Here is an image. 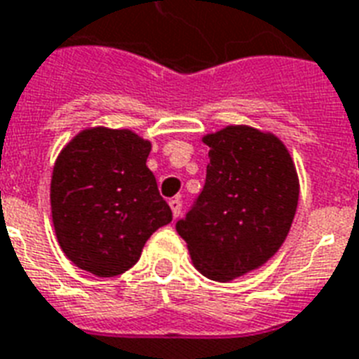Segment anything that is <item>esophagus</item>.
Instances as JSON below:
<instances>
[{"mask_svg": "<svg viewBox=\"0 0 359 359\" xmlns=\"http://www.w3.org/2000/svg\"><path fill=\"white\" fill-rule=\"evenodd\" d=\"M169 207H171V210H173L175 218H179L180 212H182V201H180L179 197L171 199V201H169Z\"/></svg>", "mask_w": 359, "mask_h": 359, "instance_id": "esophagus-1", "label": "esophagus"}]
</instances>
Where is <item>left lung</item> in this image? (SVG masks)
Masks as SVG:
<instances>
[{"label":"left lung","instance_id":"left-lung-1","mask_svg":"<svg viewBox=\"0 0 359 359\" xmlns=\"http://www.w3.org/2000/svg\"><path fill=\"white\" fill-rule=\"evenodd\" d=\"M207 179L177 222L197 270L227 281L255 270L281 248L298 205V177L278 137L227 126L205 137Z\"/></svg>","mask_w":359,"mask_h":359}]
</instances>
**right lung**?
Returning a JSON list of instances; mask_svg holds the SVG:
<instances>
[{"mask_svg": "<svg viewBox=\"0 0 359 359\" xmlns=\"http://www.w3.org/2000/svg\"><path fill=\"white\" fill-rule=\"evenodd\" d=\"M151 143L130 130L89 128L53 165L52 218L59 245L76 266L114 278L140 261L173 212L147 168Z\"/></svg>", "mask_w": 359, "mask_h": 359, "instance_id": "obj_1", "label": "right lung"}]
</instances>
